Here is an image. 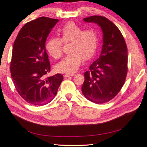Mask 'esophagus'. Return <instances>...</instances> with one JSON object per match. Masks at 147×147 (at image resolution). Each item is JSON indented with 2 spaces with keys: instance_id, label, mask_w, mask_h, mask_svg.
I'll return each mask as SVG.
<instances>
[{
  "instance_id": "34e87169",
  "label": "esophagus",
  "mask_w": 147,
  "mask_h": 147,
  "mask_svg": "<svg viewBox=\"0 0 147 147\" xmlns=\"http://www.w3.org/2000/svg\"><path fill=\"white\" fill-rule=\"evenodd\" d=\"M75 75L74 74H66L64 75V77H72Z\"/></svg>"
}]
</instances>
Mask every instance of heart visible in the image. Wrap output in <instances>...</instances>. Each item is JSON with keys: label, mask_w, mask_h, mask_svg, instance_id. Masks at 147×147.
I'll return each instance as SVG.
<instances>
[{"label": "heart", "mask_w": 147, "mask_h": 147, "mask_svg": "<svg viewBox=\"0 0 147 147\" xmlns=\"http://www.w3.org/2000/svg\"><path fill=\"white\" fill-rule=\"evenodd\" d=\"M59 38H51L46 44V50L53 58L63 55V43H67L70 53L57 63V72L72 73L80 65L82 59L88 60L94 56L99 43V35L94 29L83 30L74 22H69L58 29Z\"/></svg>", "instance_id": "b5f03b06"}]
</instances>
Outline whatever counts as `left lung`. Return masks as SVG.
<instances>
[{"label":"left lung","instance_id":"obj_1","mask_svg":"<svg viewBox=\"0 0 147 147\" xmlns=\"http://www.w3.org/2000/svg\"><path fill=\"white\" fill-rule=\"evenodd\" d=\"M84 21L97 23L103 32L101 54L84 72L82 87L84 96L96 104L112 100L121 90L127 73V48L117 26L105 17L91 16Z\"/></svg>","mask_w":147,"mask_h":147}]
</instances>
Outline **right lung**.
Segmentation results:
<instances>
[{"label": "right lung", "mask_w": 147, "mask_h": 147, "mask_svg": "<svg viewBox=\"0 0 147 147\" xmlns=\"http://www.w3.org/2000/svg\"><path fill=\"white\" fill-rule=\"evenodd\" d=\"M57 19L40 17L24 25L13 43L10 72L17 92L34 105H46L54 99L63 80L57 74L46 77L50 72L45 42Z\"/></svg>", "instance_id": "right-lung-1"}]
</instances>
